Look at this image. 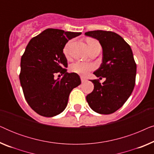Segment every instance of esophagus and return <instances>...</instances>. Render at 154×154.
I'll use <instances>...</instances> for the list:
<instances>
[{
    "label": "esophagus",
    "instance_id": "obj_1",
    "mask_svg": "<svg viewBox=\"0 0 154 154\" xmlns=\"http://www.w3.org/2000/svg\"><path fill=\"white\" fill-rule=\"evenodd\" d=\"M81 80L82 83H83V82H85V81H86V79H85V78H84V77H83V76H81Z\"/></svg>",
    "mask_w": 154,
    "mask_h": 154
}]
</instances>
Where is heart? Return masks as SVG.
Listing matches in <instances>:
<instances>
[{
  "label": "heart",
  "mask_w": 154,
  "mask_h": 154,
  "mask_svg": "<svg viewBox=\"0 0 154 154\" xmlns=\"http://www.w3.org/2000/svg\"><path fill=\"white\" fill-rule=\"evenodd\" d=\"M87 43H88V46H89L90 50L92 49L94 45H97V44H100L97 41H96V40L92 39V38L88 39L87 41ZM71 43V41L68 42L64 48V50H63V51H64V53L66 57L69 56V47H70ZM94 64H91V63H87V62H76L73 63L70 67L71 71L82 75H87L88 72L90 71H92V69H94Z\"/></svg>",
  "instance_id": "heart-1"
}]
</instances>
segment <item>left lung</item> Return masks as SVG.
<instances>
[{
	"mask_svg": "<svg viewBox=\"0 0 154 154\" xmlns=\"http://www.w3.org/2000/svg\"><path fill=\"white\" fill-rule=\"evenodd\" d=\"M85 35L98 40L102 45V63L93 73L106 79L102 84L98 80L90 81L94 90L86 100L97 113H113L125 104L135 85L137 65L132 49L121 35L112 31H92Z\"/></svg>",
	"mask_w": 154,
	"mask_h": 154,
	"instance_id": "1",
	"label": "left lung"
}]
</instances>
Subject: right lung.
<instances>
[{
    "label": "right lung",
    "instance_id": "add662e5",
    "mask_svg": "<svg viewBox=\"0 0 154 154\" xmlns=\"http://www.w3.org/2000/svg\"><path fill=\"white\" fill-rule=\"evenodd\" d=\"M81 34L47 29L27 45L21 58L20 83L27 103L39 115L52 117L62 113L71 90L81 83L77 73L66 72L63 52L67 42ZM58 72L63 76L55 79Z\"/></svg>",
    "mask_w": 154,
    "mask_h": 154
}]
</instances>
